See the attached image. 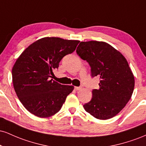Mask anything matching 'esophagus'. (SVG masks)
Masks as SVG:
<instances>
[{"instance_id": "34e87169", "label": "esophagus", "mask_w": 146, "mask_h": 146, "mask_svg": "<svg viewBox=\"0 0 146 146\" xmlns=\"http://www.w3.org/2000/svg\"><path fill=\"white\" fill-rule=\"evenodd\" d=\"M81 88H82V87H80V86H75V90H80Z\"/></svg>"}]
</instances>
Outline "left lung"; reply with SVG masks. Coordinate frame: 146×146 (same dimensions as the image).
Instances as JSON below:
<instances>
[{
    "label": "left lung",
    "mask_w": 146,
    "mask_h": 146,
    "mask_svg": "<svg viewBox=\"0 0 146 146\" xmlns=\"http://www.w3.org/2000/svg\"><path fill=\"white\" fill-rule=\"evenodd\" d=\"M76 52L89 64L91 76L100 78V88L93 90V98L84 108L99 119L112 118L124 108L133 93L135 78L128 62L104 42H81Z\"/></svg>",
    "instance_id": "obj_1"
}]
</instances>
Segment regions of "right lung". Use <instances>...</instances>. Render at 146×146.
I'll use <instances>...</instances> for the list:
<instances>
[{"label":"right lung","instance_id":"1","mask_svg":"<svg viewBox=\"0 0 146 146\" xmlns=\"http://www.w3.org/2000/svg\"><path fill=\"white\" fill-rule=\"evenodd\" d=\"M80 42L56 37L41 38L29 45L12 68L15 91L22 104L38 117L46 118L59 112L74 86L51 79L61 60L75 51Z\"/></svg>","mask_w":146,"mask_h":146}]
</instances>
